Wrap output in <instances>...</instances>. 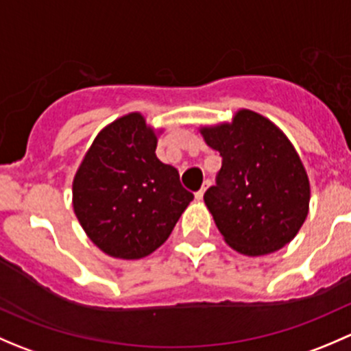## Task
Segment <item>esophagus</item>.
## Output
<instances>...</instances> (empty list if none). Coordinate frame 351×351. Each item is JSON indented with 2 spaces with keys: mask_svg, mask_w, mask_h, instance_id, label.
Here are the masks:
<instances>
[{
  "mask_svg": "<svg viewBox=\"0 0 351 351\" xmlns=\"http://www.w3.org/2000/svg\"><path fill=\"white\" fill-rule=\"evenodd\" d=\"M210 185H212V182H210V180H205V182H204V186H202V189L198 190V192L195 193V198H197V200H202V198H204V193H205V190H207L208 186H210Z\"/></svg>",
  "mask_w": 351,
  "mask_h": 351,
  "instance_id": "1",
  "label": "esophagus"
}]
</instances>
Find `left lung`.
I'll return each mask as SVG.
<instances>
[{
	"instance_id": "1",
	"label": "left lung",
	"mask_w": 351,
	"mask_h": 351,
	"mask_svg": "<svg viewBox=\"0 0 351 351\" xmlns=\"http://www.w3.org/2000/svg\"><path fill=\"white\" fill-rule=\"evenodd\" d=\"M222 156L204 200L226 243L247 256L292 241L309 210V180L290 141L275 123L239 110L231 123L202 129Z\"/></svg>"
}]
</instances>
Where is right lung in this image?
<instances>
[{
    "instance_id": "right-lung-1",
    "label": "right lung",
    "mask_w": 351,
    "mask_h": 351,
    "mask_svg": "<svg viewBox=\"0 0 351 351\" xmlns=\"http://www.w3.org/2000/svg\"><path fill=\"white\" fill-rule=\"evenodd\" d=\"M156 143L144 117L129 113L98 134L74 176V214L113 258L137 260L158 250L193 200L176 168L156 158Z\"/></svg>"
}]
</instances>
